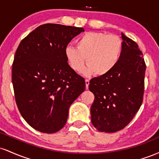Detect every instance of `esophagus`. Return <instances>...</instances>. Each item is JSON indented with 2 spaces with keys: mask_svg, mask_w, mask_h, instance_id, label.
Returning a JSON list of instances; mask_svg holds the SVG:
<instances>
[{
  "mask_svg": "<svg viewBox=\"0 0 159 159\" xmlns=\"http://www.w3.org/2000/svg\"><path fill=\"white\" fill-rule=\"evenodd\" d=\"M85 84H86V89H88L89 84H90V81L88 79L85 80Z\"/></svg>",
  "mask_w": 159,
  "mask_h": 159,
  "instance_id": "1",
  "label": "esophagus"
}]
</instances>
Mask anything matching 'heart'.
<instances>
[{"label": "heart", "instance_id": "heart-1", "mask_svg": "<svg viewBox=\"0 0 159 159\" xmlns=\"http://www.w3.org/2000/svg\"><path fill=\"white\" fill-rule=\"evenodd\" d=\"M123 50V41L119 36L102 32H87L76 40V47L69 45L65 49V56L69 66L85 75L96 73L105 76L117 66Z\"/></svg>", "mask_w": 159, "mask_h": 159}]
</instances>
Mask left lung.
<instances>
[{
	"label": "left lung",
	"instance_id": "8db88e82",
	"mask_svg": "<svg viewBox=\"0 0 159 159\" xmlns=\"http://www.w3.org/2000/svg\"><path fill=\"white\" fill-rule=\"evenodd\" d=\"M123 50L111 73L90 80L95 96L91 122L99 132H116L132 121L143 102L146 63L138 45L122 33Z\"/></svg>",
	"mask_w": 159,
	"mask_h": 159
}]
</instances>
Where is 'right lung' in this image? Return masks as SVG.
Segmentation results:
<instances>
[{
    "instance_id": "add662e5",
    "label": "right lung",
    "mask_w": 159,
    "mask_h": 159,
    "mask_svg": "<svg viewBox=\"0 0 159 159\" xmlns=\"http://www.w3.org/2000/svg\"><path fill=\"white\" fill-rule=\"evenodd\" d=\"M83 27L45 24L24 38L16 50L12 82L20 114L43 133L65 125L69 108L85 90L84 78L69 66L65 49Z\"/></svg>"
}]
</instances>
